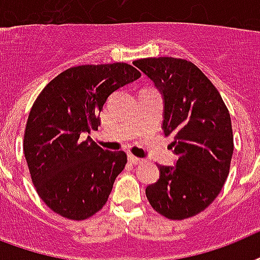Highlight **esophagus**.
<instances>
[{
	"instance_id": "34e87169",
	"label": "esophagus",
	"mask_w": 260,
	"mask_h": 260,
	"mask_svg": "<svg viewBox=\"0 0 260 260\" xmlns=\"http://www.w3.org/2000/svg\"><path fill=\"white\" fill-rule=\"evenodd\" d=\"M128 161L132 162V164H134V166H137V164H141L144 160H142V158L136 157V156H133V154H128Z\"/></svg>"
}]
</instances>
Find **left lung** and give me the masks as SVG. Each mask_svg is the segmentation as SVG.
Instances as JSON below:
<instances>
[{"instance_id":"8db88e82","label":"left lung","mask_w":260,"mask_h":260,"mask_svg":"<svg viewBox=\"0 0 260 260\" xmlns=\"http://www.w3.org/2000/svg\"><path fill=\"white\" fill-rule=\"evenodd\" d=\"M160 90L161 128L174 137L175 166H158L160 178L146 187V198L170 220L203 212L220 194L233 154L231 115L210 80L180 58H144L133 62Z\"/></svg>"}]
</instances>
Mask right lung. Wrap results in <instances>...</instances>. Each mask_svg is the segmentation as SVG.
<instances>
[{
	"mask_svg": "<svg viewBox=\"0 0 260 260\" xmlns=\"http://www.w3.org/2000/svg\"><path fill=\"white\" fill-rule=\"evenodd\" d=\"M140 77L136 68L120 62L76 66L48 82L34 103L24 154L38 194L59 216L85 220L107 202L126 153L84 138L100 126L110 94Z\"/></svg>",
	"mask_w": 260,
	"mask_h": 260,
	"instance_id": "right-lung-1",
	"label": "right lung"
}]
</instances>
